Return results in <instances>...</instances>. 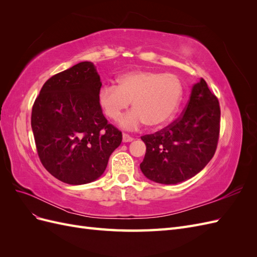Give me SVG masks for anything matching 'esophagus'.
Returning <instances> with one entry per match:
<instances>
[{
    "label": "esophagus",
    "mask_w": 257,
    "mask_h": 257,
    "mask_svg": "<svg viewBox=\"0 0 257 257\" xmlns=\"http://www.w3.org/2000/svg\"><path fill=\"white\" fill-rule=\"evenodd\" d=\"M133 137H132V136H130L128 134H125V133H124L123 134V136H122V141H123V143H130V142H132V141H133Z\"/></svg>",
    "instance_id": "obj_1"
}]
</instances>
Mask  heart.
Instances as JSON below:
<instances>
[{"label": "heart", "instance_id": "1", "mask_svg": "<svg viewBox=\"0 0 257 257\" xmlns=\"http://www.w3.org/2000/svg\"><path fill=\"white\" fill-rule=\"evenodd\" d=\"M118 85H105L98 92V103L108 118L118 121L130 107L132 110L121 121L123 127L164 126L177 112L182 100L183 87L174 74L151 69H135L120 75Z\"/></svg>", "mask_w": 257, "mask_h": 257}]
</instances>
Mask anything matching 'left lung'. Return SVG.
<instances>
[{
  "mask_svg": "<svg viewBox=\"0 0 257 257\" xmlns=\"http://www.w3.org/2000/svg\"><path fill=\"white\" fill-rule=\"evenodd\" d=\"M220 119L219 99L201 78L177 120L157 133L142 136L147 148L143 174L163 184H176L197 175L215 153Z\"/></svg>",
  "mask_w": 257,
  "mask_h": 257,
  "instance_id": "8db88e82",
  "label": "left lung"
}]
</instances>
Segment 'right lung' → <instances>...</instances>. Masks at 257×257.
Returning a JSON list of instances; mask_svg holds the SVG:
<instances>
[{
	"mask_svg": "<svg viewBox=\"0 0 257 257\" xmlns=\"http://www.w3.org/2000/svg\"><path fill=\"white\" fill-rule=\"evenodd\" d=\"M102 87L92 62H80L43 85L31 115L38 158L54 178L85 184L103 175L122 133L98 103Z\"/></svg>",
	"mask_w": 257,
	"mask_h": 257,
	"instance_id": "1",
	"label": "right lung"
}]
</instances>
